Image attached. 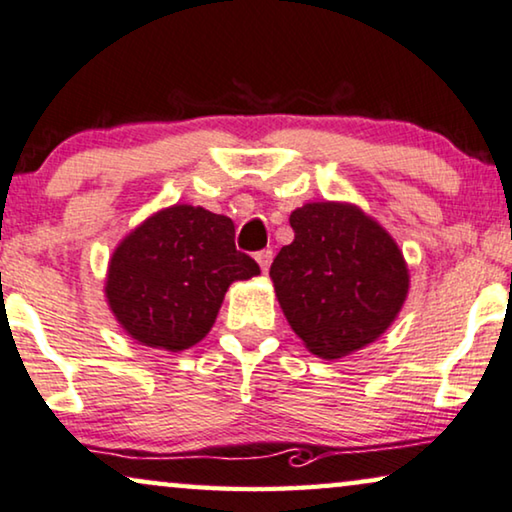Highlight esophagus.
Listing matches in <instances>:
<instances>
[{"mask_svg":"<svg viewBox=\"0 0 512 512\" xmlns=\"http://www.w3.org/2000/svg\"><path fill=\"white\" fill-rule=\"evenodd\" d=\"M255 259H257L259 269H262V271L266 273V271H269V266H271V259H273V250H271V248H264V250H259V253L255 255Z\"/></svg>","mask_w":512,"mask_h":512,"instance_id":"1","label":"esophagus"}]
</instances>
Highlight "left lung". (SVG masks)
Returning <instances> with one entry per match:
<instances>
[{
	"label": "left lung",
	"mask_w": 512,
	"mask_h": 512,
	"mask_svg": "<svg viewBox=\"0 0 512 512\" xmlns=\"http://www.w3.org/2000/svg\"><path fill=\"white\" fill-rule=\"evenodd\" d=\"M294 241L269 276L308 350L341 359L376 341L408 294V266L390 234L355 204L313 201L290 215Z\"/></svg>",
	"instance_id": "obj_1"
}]
</instances>
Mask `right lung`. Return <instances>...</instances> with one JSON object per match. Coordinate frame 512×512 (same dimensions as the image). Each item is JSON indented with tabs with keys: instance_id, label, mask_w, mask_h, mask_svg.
Segmentation results:
<instances>
[{
	"instance_id": "obj_1",
	"label": "right lung",
	"mask_w": 512,
	"mask_h": 512,
	"mask_svg": "<svg viewBox=\"0 0 512 512\" xmlns=\"http://www.w3.org/2000/svg\"><path fill=\"white\" fill-rule=\"evenodd\" d=\"M259 273L234 246V222L201 206L162 208L113 250L106 301L134 341L181 352L211 331L234 280Z\"/></svg>"
}]
</instances>
